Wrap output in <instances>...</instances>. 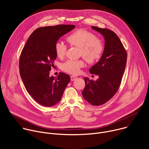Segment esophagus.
<instances>
[{
  "label": "esophagus",
  "instance_id": "esophagus-1",
  "mask_svg": "<svg viewBox=\"0 0 149 149\" xmlns=\"http://www.w3.org/2000/svg\"><path fill=\"white\" fill-rule=\"evenodd\" d=\"M77 78V77H75V76H71V81H74V80H75V79Z\"/></svg>",
  "mask_w": 149,
  "mask_h": 149
}]
</instances>
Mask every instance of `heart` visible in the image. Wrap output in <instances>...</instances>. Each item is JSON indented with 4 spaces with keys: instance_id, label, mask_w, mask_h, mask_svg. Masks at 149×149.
I'll list each match as a JSON object with an SVG mask.
<instances>
[{
    "instance_id": "heart-1",
    "label": "heart",
    "mask_w": 149,
    "mask_h": 149,
    "mask_svg": "<svg viewBox=\"0 0 149 149\" xmlns=\"http://www.w3.org/2000/svg\"><path fill=\"white\" fill-rule=\"evenodd\" d=\"M68 43L72 46L79 48L80 54L89 63H94L102 56L105 46L104 42L88 30L78 29L68 35L66 38ZM67 50V45L61 41H57L55 44V52L58 58L62 59L65 56ZM84 66L82 59H69L62 63L63 71L71 74H77L80 68Z\"/></svg>"
}]
</instances>
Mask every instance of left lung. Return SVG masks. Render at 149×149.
<instances>
[{
	"mask_svg": "<svg viewBox=\"0 0 149 149\" xmlns=\"http://www.w3.org/2000/svg\"><path fill=\"white\" fill-rule=\"evenodd\" d=\"M91 28L102 34L105 39V48L100 61L90 72L97 75L96 81L84 78L86 86L83 97L93 105H101L109 101L118 91L127 62V52L120 39L113 31Z\"/></svg>",
	"mask_w": 149,
	"mask_h": 149,
	"instance_id": "left-lung-1",
	"label": "left lung"
}]
</instances>
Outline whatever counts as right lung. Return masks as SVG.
<instances>
[{"instance_id":"add662e5","label":"right lung","mask_w":149,"mask_h":149,"mask_svg":"<svg viewBox=\"0 0 149 149\" xmlns=\"http://www.w3.org/2000/svg\"><path fill=\"white\" fill-rule=\"evenodd\" d=\"M75 28L74 25L41 27L29 36L19 58V72L26 91L39 104L51 107L61 99L70 77L60 72L49 76L56 58L55 44L60 37Z\"/></svg>"}]
</instances>
